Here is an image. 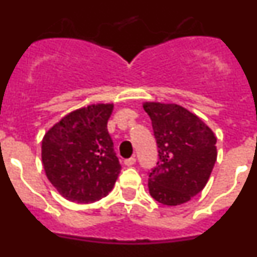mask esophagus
Masks as SVG:
<instances>
[{"mask_svg":"<svg viewBox=\"0 0 257 257\" xmlns=\"http://www.w3.org/2000/svg\"><path fill=\"white\" fill-rule=\"evenodd\" d=\"M136 162V158L135 157H131V158H127V160H124V165L127 166V167H130V166H134Z\"/></svg>","mask_w":257,"mask_h":257,"instance_id":"obj_1","label":"esophagus"}]
</instances>
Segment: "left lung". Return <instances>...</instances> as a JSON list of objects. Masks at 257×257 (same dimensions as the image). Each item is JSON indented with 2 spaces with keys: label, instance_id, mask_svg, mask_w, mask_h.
Wrapping results in <instances>:
<instances>
[{
  "label": "left lung",
  "instance_id": "left-lung-1",
  "mask_svg": "<svg viewBox=\"0 0 257 257\" xmlns=\"http://www.w3.org/2000/svg\"><path fill=\"white\" fill-rule=\"evenodd\" d=\"M160 161L149 174V194L162 205L179 206L206 187L216 162V136L197 114L172 103L145 101Z\"/></svg>",
  "mask_w": 257,
  "mask_h": 257
}]
</instances>
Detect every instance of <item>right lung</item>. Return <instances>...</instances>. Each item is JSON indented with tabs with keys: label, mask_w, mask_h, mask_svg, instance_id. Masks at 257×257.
Returning a JSON list of instances; mask_svg holds the SVG:
<instances>
[{
	"label": "right lung",
	"mask_w": 257,
	"mask_h": 257,
	"mask_svg": "<svg viewBox=\"0 0 257 257\" xmlns=\"http://www.w3.org/2000/svg\"><path fill=\"white\" fill-rule=\"evenodd\" d=\"M112 110L109 103L74 109L45 133L42 166L64 198L92 203L114 187L121 165L106 130Z\"/></svg>",
	"instance_id": "obj_1"
}]
</instances>
